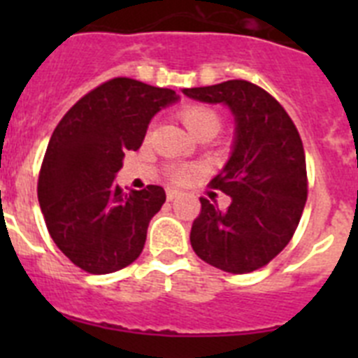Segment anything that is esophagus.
<instances>
[{
	"label": "esophagus",
	"instance_id": "1",
	"mask_svg": "<svg viewBox=\"0 0 358 358\" xmlns=\"http://www.w3.org/2000/svg\"><path fill=\"white\" fill-rule=\"evenodd\" d=\"M181 194V192H179V189H173V188H169L166 189V199H169V201H173V199L177 197V195Z\"/></svg>",
	"mask_w": 358,
	"mask_h": 358
}]
</instances>
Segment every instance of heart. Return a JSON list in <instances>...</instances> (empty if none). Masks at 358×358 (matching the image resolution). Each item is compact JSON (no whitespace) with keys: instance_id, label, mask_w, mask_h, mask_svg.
<instances>
[{"instance_id":"1","label":"heart","mask_w":358,"mask_h":358,"mask_svg":"<svg viewBox=\"0 0 358 358\" xmlns=\"http://www.w3.org/2000/svg\"><path fill=\"white\" fill-rule=\"evenodd\" d=\"M179 118L182 120L186 129L197 140L199 138H213L220 131V125H222L220 115L213 107L206 106V103H188V106H182L179 109ZM170 176H172L173 181L185 182L192 176V170L185 169V166H176V169H172Z\"/></svg>"}]
</instances>
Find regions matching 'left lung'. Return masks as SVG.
Masks as SVG:
<instances>
[{"mask_svg":"<svg viewBox=\"0 0 358 358\" xmlns=\"http://www.w3.org/2000/svg\"><path fill=\"white\" fill-rule=\"evenodd\" d=\"M182 93L222 103L235 118L224 169L211 185L231 197L227 210L201 199L189 242L195 255L231 274L252 273L283 251L306 202V161L301 138L285 109L248 80H227Z\"/></svg>","mask_w":358,"mask_h":358,"instance_id":"8db88e82","label":"left lung"}]
</instances>
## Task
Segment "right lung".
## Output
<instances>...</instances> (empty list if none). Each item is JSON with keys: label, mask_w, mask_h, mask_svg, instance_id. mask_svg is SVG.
<instances>
[{"label": "right lung", "mask_w": 358, "mask_h": 358, "mask_svg": "<svg viewBox=\"0 0 358 358\" xmlns=\"http://www.w3.org/2000/svg\"><path fill=\"white\" fill-rule=\"evenodd\" d=\"M179 94L132 78H113L80 98L53 131L37 185L50 236L77 267L109 274L141 255L161 186L125 194L115 182L127 150H138L148 123Z\"/></svg>", "instance_id": "1"}]
</instances>
